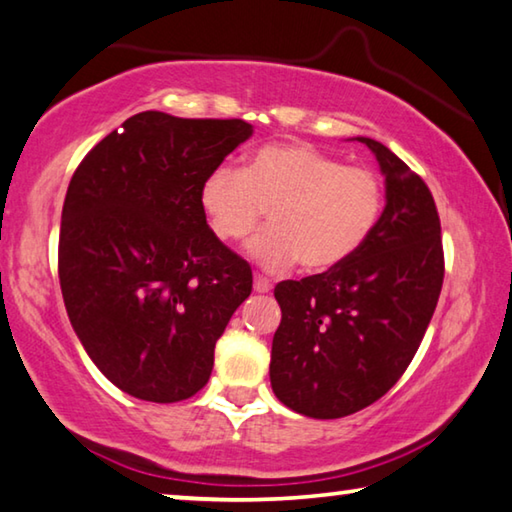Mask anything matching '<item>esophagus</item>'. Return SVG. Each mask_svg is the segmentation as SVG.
I'll return each mask as SVG.
<instances>
[{
  "label": "esophagus",
  "mask_w": 512,
  "mask_h": 512,
  "mask_svg": "<svg viewBox=\"0 0 512 512\" xmlns=\"http://www.w3.org/2000/svg\"><path fill=\"white\" fill-rule=\"evenodd\" d=\"M254 290H256V292H270V290H272V283L267 281L265 276L256 274V276H254Z\"/></svg>",
  "instance_id": "obj_1"
}]
</instances>
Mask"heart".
<instances>
[{
    "label": "heart",
    "mask_w": 512,
    "mask_h": 512,
    "mask_svg": "<svg viewBox=\"0 0 512 512\" xmlns=\"http://www.w3.org/2000/svg\"><path fill=\"white\" fill-rule=\"evenodd\" d=\"M201 206L220 240L249 242L258 263L281 270L292 263L326 272L349 261L372 236L383 213V183L367 167H349L308 145L274 142L249 167L222 163L201 183Z\"/></svg>",
    "instance_id": "b5f03b06"
}]
</instances>
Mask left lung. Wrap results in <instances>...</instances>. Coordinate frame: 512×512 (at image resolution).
Segmentation results:
<instances>
[{
	"label": "left lung",
	"instance_id": "obj_1",
	"mask_svg": "<svg viewBox=\"0 0 512 512\" xmlns=\"http://www.w3.org/2000/svg\"><path fill=\"white\" fill-rule=\"evenodd\" d=\"M385 208L372 236L333 270L281 281L270 381L281 404L338 420L381 399L413 360L445 279L440 217L415 174L372 138Z\"/></svg>",
	"mask_w": 512,
	"mask_h": 512
}]
</instances>
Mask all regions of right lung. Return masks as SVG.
I'll use <instances>...</instances> for the list:
<instances>
[{"instance_id": "obj_1", "label": "right lung", "mask_w": 512, "mask_h": 512, "mask_svg": "<svg viewBox=\"0 0 512 512\" xmlns=\"http://www.w3.org/2000/svg\"><path fill=\"white\" fill-rule=\"evenodd\" d=\"M254 129L245 120L129 117L67 186L58 279L72 329L127 395L174 404L204 388L215 342L251 295V267L222 245L201 183Z\"/></svg>"}]
</instances>
